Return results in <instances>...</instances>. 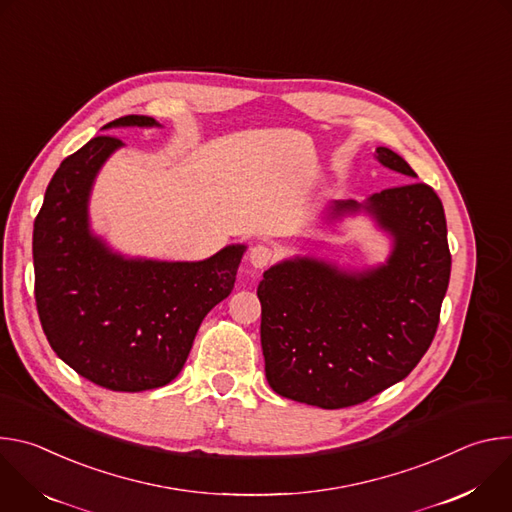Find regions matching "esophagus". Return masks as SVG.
<instances>
[{"mask_svg":"<svg viewBox=\"0 0 512 512\" xmlns=\"http://www.w3.org/2000/svg\"><path fill=\"white\" fill-rule=\"evenodd\" d=\"M271 259H273V251L267 245H255L249 253V261L255 269L267 267L271 263Z\"/></svg>","mask_w":512,"mask_h":512,"instance_id":"34e87169","label":"esophagus"}]
</instances>
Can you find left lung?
<instances>
[{
    "mask_svg": "<svg viewBox=\"0 0 512 512\" xmlns=\"http://www.w3.org/2000/svg\"><path fill=\"white\" fill-rule=\"evenodd\" d=\"M375 158L417 178L389 148H377ZM358 210L393 237L387 263L354 273L294 257L269 267L257 287L265 377L291 401L322 409L369 401L417 367L440 324L452 269L440 196L407 182L362 204L336 200L328 214Z\"/></svg>",
    "mask_w": 512,
    "mask_h": 512,
    "instance_id": "8db88e82",
    "label": "left lung"
}]
</instances>
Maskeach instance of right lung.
Instances as JSON below:
<instances>
[{
  "label": "right lung",
  "mask_w": 512,
  "mask_h": 512,
  "mask_svg": "<svg viewBox=\"0 0 512 512\" xmlns=\"http://www.w3.org/2000/svg\"><path fill=\"white\" fill-rule=\"evenodd\" d=\"M125 115L111 127H156ZM121 139L97 135L54 172L34 221V296L52 350L91 383L137 393L168 385L204 316L235 285L245 245L204 261L127 259L89 227L93 182Z\"/></svg>",
  "instance_id": "right-lung-1"
}]
</instances>
